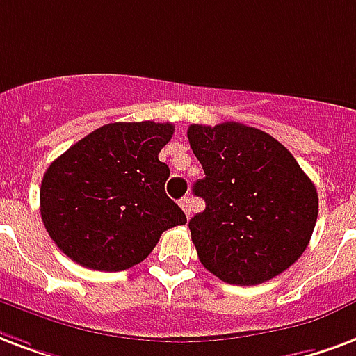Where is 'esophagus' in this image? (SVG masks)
Returning <instances> with one entry per match:
<instances>
[{"label":"esophagus","instance_id":"1","mask_svg":"<svg viewBox=\"0 0 356 356\" xmlns=\"http://www.w3.org/2000/svg\"><path fill=\"white\" fill-rule=\"evenodd\" d=\"M179 205H181V209H183V211H185L186 217H191V211H192V200L188 198V196H185V198H183V200H181V202H179Z\"/></svg>","mask_w":356,"mask_h":356}]
</instances>
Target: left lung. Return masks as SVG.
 <instances>
[{"label": "left lung", "instance_id": "8db88e82", "mask_svg": "<svg viewBox=\"0 0 356 356\" xmlns=\"http://www.w3.org/2000/svg\"><path fill=\"white\" fill-rule=\"evenodd\" d=\"M205 209L188 222L200 262L225 283L260 285L302 257L317 222L312 179L277 139L239 124L188 126Z\"/></svg>", "mask_w": 356, "mask_h": 356}]
</instances>
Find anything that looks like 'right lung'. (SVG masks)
<instances>
[{"label": "right lung", "mask_w": 356, "mask_h": 356, "mask_svg": "<svg viewBox=\"0 0 356 356\" xmlns=\"http://www.w3.org/2000/svg\"><path fill=\"white\" fill-rule=\"evenodd\" d=\"M170 122H113L58 156L41 181V218L54 243L77 264L120 272L143 262L162 232L186 222L164 185L158 160Z\"/></svg>", "instance_id": "right-lung-1"}]
</instances>
